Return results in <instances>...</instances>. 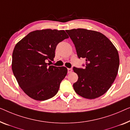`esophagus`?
<instances>
[{
  "label": "esophagus",
  "instance_id": "esophagus-1",
  "mask_svg": "<svg viewBox=\"0 0 130 130\" xmlns=\"http://www.w3.org/2000/svg\"><path fill=\"white\" fill-rule=\"evenodd\" d=\"M72 71V68H68V73L69 74Z\"/></svg>",
  "mask_w": 130,
  "mask_h": 130
}]
</instances>
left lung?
I'll return each instance as SVG.
<instances>
[{"instance_id":"1","label":"left lung","mask_w":130,"mask_h":130,"mask_svg":"<svg viewBox=\"0 0 130 130\" xmlns=\"http://www.w3.org/2000/svg\"><path fill=\"white\" fill-rule=\"evenodd\" d=\"M66 32L75 47L79 58L85 59L84 68H73L78 79L73 84L76 93L88 99L105 94L114 83L120 65L118 51L101 33L85 29Z\"/></svg>"}]
</instances>
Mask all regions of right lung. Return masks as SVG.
Instances as JSON below:
<instances>
[{
    "label": "right lung",
    "instance_id": "obj_1",
    "mask_svg": "<svg viewBox=\"0 0 130 130\" xmlns=\"http://www.w3.org/2000/svg\"><path fill=\"white\" fill-rule=\"evenodd\" d=\"M68 38L63 30L43 29L29 33L16 45L12 71L20 87L29 97L45 101L57 94L67 68L49 65L46 62L54 61L57 45Z\"/></svg>",
    "mask_w": 130,
    "mask_h": 130
}]
</instances>
